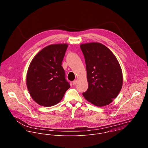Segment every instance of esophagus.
Wrapping results in <instances>:
<instances>
[{"instance_id": "1", "label": "esophagus", "mask_w": 148, "mask_h": 148, "mask_svg": "<svg viewBox=\"0 0 148 148\" xmlns=\"http://www.w3.org/2000/svg\"><path fill=\"white\" fill-rule=\"evenodd\" d=\"M77 80H74V81L72 82L73 85H76V84H77Z\"/></svg>"}]
</instances>
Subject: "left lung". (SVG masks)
Returning <instances> with one entry per match:
<instances>
[{"label":"left lung","mask_w":148,"mask_h":148,"mask_svg":"<svg viewBox=\"0 0 148 148\" xmlns=\"http://www.w3.org/2000/svg\"><path fill=\"white\" fill-rule=\"evenodd\" d=\"M80 48L84 56L88 83L83 95L95 106H107L117 97L122 88L120 65L112 52L101 43L82 44Z\"/></svg>","instance_id":"8db88e82"}]
</instances>
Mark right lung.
<instances>
[{
  "label": "right lung",
  "instance_id": "right-lung-1",
  "mask_svg": "<svg viewBox=\"0 0 148 148\" xmlns=\"http://www.w3.org/2000/svg\"><path fill=\"white\" fill-rule=\"evenodd\" d=\"M67 44H51L34 58L28 69L26 83L32 99L40 106L59 103L70 84L62 66Z\"/></svg>",
  "mask_w": 148,
  "mask_h": 148
}]
</instances>
